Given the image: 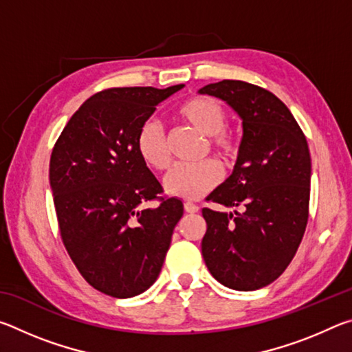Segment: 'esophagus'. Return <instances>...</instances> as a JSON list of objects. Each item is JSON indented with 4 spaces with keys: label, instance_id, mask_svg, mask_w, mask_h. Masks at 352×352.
I'll list each match as a JSON object with an SVG mask.
<instances>
[{
    "label": "esophagus",
    "instance_id": "esophagus-1",
    "mask_svg": "<svg viewBox=\"0 0 352 352\" xmlns=\"http://www.w3.org/2000/svg\"><path fill=\"white\" fill-rule=\"evenodd\" d=\"M184 211L190 212V214L199 212V206L194 205V204H190V201H186V204H184Z\"/></svg>",
    "mask_w": 352,
    "mask_h": 352
}]
</instances>
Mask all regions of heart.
<instances>
[{
	"label": "heart",
	"instance_id": "obj_1",
	"mask_svg": "<svg viewBox=\"0 0 352 352\" xmlns=\"http://www.w3.org/2000/svg\"><path fill=\"white\" fill-rule=\"evenodd\" d=\"M178 116L201 135L210 136L214 152L223 160L236 153V144L230 135L223 132L226 113L216 100L210 98H190L178 109ZM136 151L146 166L155 170L169 168L170 157L166 144L162 124L148 119L136 136ZM222 178L219 166L208 160L199 164H178L164 178L166 192L174 197L195 200L211 190Z\"/></svg>",
	"mask_w": 352,
	"mask_h": 352
}]
</instances>
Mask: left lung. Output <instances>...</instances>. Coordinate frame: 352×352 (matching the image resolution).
<instances>
[{
    "label": "left lung",
    "mask_w": 352,
    "mask_h": 352,
    "mask_svg": "<svg viewBox=\"0 0 352 352\" xmlns=\"http://www.w3.org/2000/svg\"><path fill=\"white\" fill-rule=\"evenodd\" d=\"M199 93L223 100L242 121L233 174L206 197L234 210H201V254L225 287H265L287 269L307 225L312 164L306 136L284 102L264 88L222 80Z\"/></svg>",
    "instance_id": "left-lung-1"
}]
</instances>
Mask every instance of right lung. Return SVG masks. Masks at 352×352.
Wrapping results in <instances>:
<instances>
[{"mask_svg": "<svg viewBox=\"0 0 352 352\" xmlns=\"http://www.w3.org/2000/svg\"><path fill=\"white\" fill-rule=\"evenodd\" d=\"M183 87L94 94L52 148L50 184L62 241L80 275L105 295L132 298L157 281L183 216L177 197L140 210L163 186L136 151L142 124Z\"/></svg>", "mask_w": 352, "mask_h": 352, "instance_id": "1", "label": "right lung"}]
</instances>
